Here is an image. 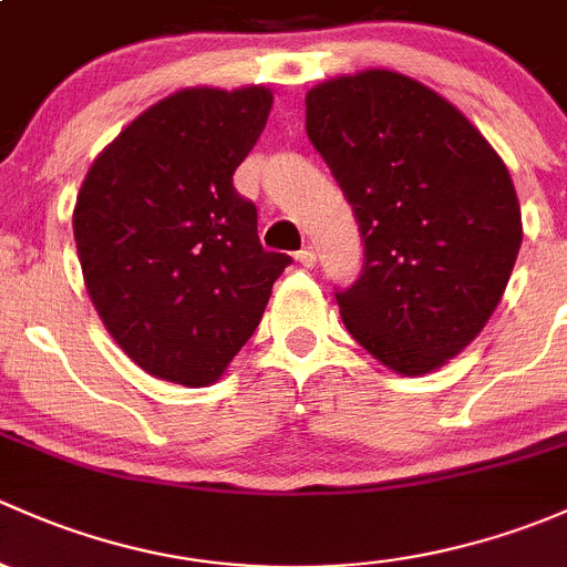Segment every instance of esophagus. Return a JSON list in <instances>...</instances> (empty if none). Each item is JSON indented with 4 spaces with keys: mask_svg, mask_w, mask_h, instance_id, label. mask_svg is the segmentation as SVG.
Segmentation results:
<instances>
[{
    "mask_svg": "<svg viewBox=\"0 0 567 567\" xmlns=\"http://www.w3.org/2000/svg\"><path fill=\"white\" fill-rule=\"evenodd\" d=\"M297 261H300L302 267L317 265V250H313V245H306L302 250H297Z\"/></svg>",
    "mask_w": 567,
    "mask_h": 567,
    "instance_id": "esophagus-1",
    "label": "esophagus"
}]
</instances>
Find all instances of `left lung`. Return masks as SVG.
Segmentation results:
<instances>
[{
	"label": "left lung",
	"instance_id": "8db88e82",
	"mask_svg": "<svg viewBox=\"0 0 567 567\" xmlns=\"http://www.w3.org/2000/svg\"><path fill=\"white\" fill-rule=\"evenodd\" d=\"M306 131L363 237L358 281L336 291L343 324L404 377L440 369L486 327L516 265L507 166L451 101L393 70L313 86Z\"/></svg>",
	"mask_w": 567,
	"mask_h": 567
}]
</instances>
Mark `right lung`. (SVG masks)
<instances>
[{
	"instance_id": "right-lung-1",
	"label": "right lung",
	"mask_w": 567,
	"mask_h": 567,
	"mask_svg": "<svg viewBox=\"0 0 567 567\" xmlns=\"http://www.w3.org/2000/svg\"><path fill=\"white\" fill-rule=\"evenodd\" d=\"M267 86H194L138 114L95 157L73 209L86 291L122 352L185 388L213 384L261 322L291 256L265 250L237 166Z\"/></svg>"
}]
</instances>
